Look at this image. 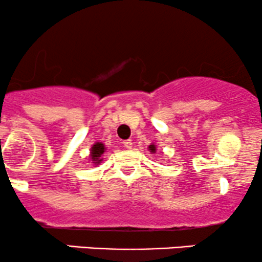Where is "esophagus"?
<instances>
[{
    "mask_svg": "<svg viewBox=\"0 0 262 262\" xmlns=\"http://www.w3.org/2000/svg\"><path fill=\"white\" fill-rule=\"evenodd\" d=\"M123 145H124V148L132 149V148H133V141H132V140H125V141H123Z\"/></svg>",
    "mask_w": 262,
    "mask_h": 262,
    "instance_id": "1",
    "label": "esophagus"
}]
</instances>
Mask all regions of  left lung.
Masks as SVG:
<instances>
[{"mask_svg":"<svg viewBox=\"0 0 262 262\" xmlns=\"http://www.w3.org/2000/svg\"><path fill=\"white\" fill-rule=\"evenodd\" d=\"M149 150L151 152H156V145H154V144H151V145H149Z\"/></svg>","mask_w":262,"mask_h":262,"instance_id":"8db88e82","label":"left lung"}]
</instances>
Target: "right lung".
Listing matches in <instances>:
<instances>
[{"instance_id": "add662e5", "label": "right lung", "mask_w": 262, "mask_h": 262, "mask_svg": "<svg viewBox=\"0 0 262 262\" xmlns=\"http://www.w3.org/2000/svg\"><path fill=\"white\" fill-rule=\"evenodd\" d=\"M104 151H106V146H104L103 143L97 141V143L93 144L91 146V150H90V159H91L92 164L100 165V162L103 160L102 155L104 154Z\"/></svg>"}]
</instances>
